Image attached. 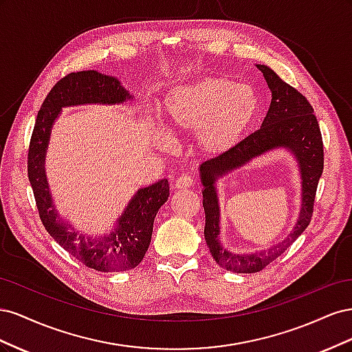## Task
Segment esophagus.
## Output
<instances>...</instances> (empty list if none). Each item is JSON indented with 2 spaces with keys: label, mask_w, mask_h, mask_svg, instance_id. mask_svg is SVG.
<instances>
[{
  "label": "esophagus",
  "mask_w": 352,
  "mask_h": 352,
  "mask_svg": "<svg viewBox=\"0 0 352 352\" xmlns=\"http://www.w3.org/2000/svg\"><path fill=\"white\" fill-rule=\"evenodd\" d=\"M192 185H194V179H192V176L188 175V173L179 176L176 179V184H175V186L177 189H188V188H190Z\"/></svg>",
  "instance_id": "34e87169"
}]
</instances>
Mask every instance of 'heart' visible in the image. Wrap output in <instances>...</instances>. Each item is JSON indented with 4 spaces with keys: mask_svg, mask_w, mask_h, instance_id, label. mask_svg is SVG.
<instances>
[{
    "mask_svg": "<svg viewBox=\"0 0 352 352\" xmlns=\"http://www.w3.org/2000/svg\"><path fill=\"white\" fill-rule=\"evenodd\" d=\"M163 111L170 126L197 133L210 154L230 151L258 113L255 92L226 78H204L167 94Z\"/></svg>",
    "mask_w": 352,
    "mask_h": 352,
    "instance_id": "heart-1",
    "label": "heart"
}]
</instances>
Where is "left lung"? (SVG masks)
<instances>
[{"mask_svg": "<svg viewBox=\"0 0 352 352\" xmlns=\"http://www.w3.org/2000/svg\"><path fill=\"white\" fill-rule=\"evenodd\" d=\"M272 91V102L261 127L242 140L230 151L207 160L199 166L202 206L206 211L204 236L212 258L220 267L233 273H257L283 254L310 225L318 179L323 173V140L311 104L301 92L283 82L270 67L257 65ZM286 147L297 158L302 172V211L294 230L278 248L254 254H233L221 247L219 208L215 180L232 169L246 164L254 156Z\"/></svg>", "mask_w": 352, "mask_h": 352, "instance_id": "obj_1", "label": "left lung"}]
</instances>
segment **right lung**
I'll use <instances>...</instances> for the list:
<instances>
[{
  "label": "right lung",
  "mask_w": 352,
  "mask_h": 352,
  "mask_svg": "<svg viewBox=\"0 0 352 352\" xmlns=\"http://www.w3.org/2000/svg\"><path fill=\"white\" fill-rule=\"evenodd\" d=\"M132 100L117 78L97 70L70 73L60 79L41 105L28 153V176L34 189L42 225L73 257L87 267L98 272H126L144 260L150 247L157 212L168 198V182L162 179L151 186L138 190L117 219L110 235L85 236L60 219L52 204L45 176V153L51 127L63 107L82 104H122Z\"/></svg>",
  "instance_id": "add662e5"
}]
</instances>
